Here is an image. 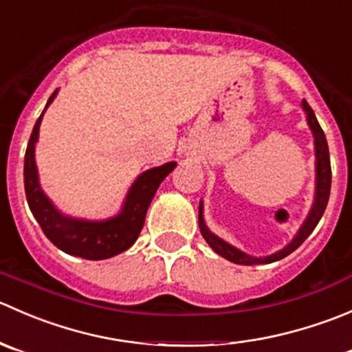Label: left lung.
Returning <instances> with one entry per match:
<instances>
[{"mask_svg": "<svg viewBox=\"0 0 352 352\" xmlns=\"http://www.w3.org/2000/svg\"><path fill=\"white\" fill-rule=\"evenodd\" d=\"M302 109L306 113V121H308V126L311 130L313 138H315V200H313L311 208H309L308 217L305 219L302 226L299 228V231L296 232L293 241L289 245L284 246L280 252L272 253L269 256H252L248 253L241 252V250L234 248L232 245L226 243L224 239H221L219 236H215L214 232L208 231V228L205 226L204 221V204L200 201V208H198V226H200V232L205 238V241L208 243L212 250H214L217 255L224 256L226 260L232 263H238V265H260V263H272L277 260H283L284 256H287L289 253H293L298 246H301V243L311 234L313 229L316 228L318 221L322 219L323 212H325L327 204H329L330 197V183H332V169H330V155H329V145H327L325 133H323L322 126L316 121L315 113L309 107V104L306 100H302Z\"/></svg>", "mask_w": 352, "mask_h": 352, "instance_id": "left-lung-1", "label": "left lung"}]
</instances>
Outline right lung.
I'll use <instances>...</instances> for the list:
<instances>
[{
    "instance_id": "right-lung-1",
    "label": "right lung",
    "mask_w": 352,
    "mask_h": 352,
    "mask_svg": "<svg viewBox=\"0 0 352 352\" xmlns=\"http://www.w3.org/2000/svg\"><path fill=\"white\" fill-rule=\"evenodd\" d=\"M58 90H54L46 104V109ZM34 124L29 145L25 152V164H23V183H25V195L29 201L30 212L46 238L56 248L68 255L80 256L85 260H106L114 255L126 252L140 234L144 228L145 215L148 205L157 191L159 184L164 177L176 168V162H168L159 168H152L142 173L131 184L126 198L123 201L120 214L106 221H85V219L68 217L61 214L53 201L46 197L39 184V175L36 166V144L39 138V126L44 113Z\"/></svg>"
}]
</instances>
